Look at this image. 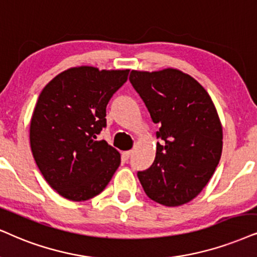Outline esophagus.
Returning <instances> with one entry per match:
<instances>
[{
    "label": "esophagus",
    "mask_w": 257,
    "mask_h": 257,
    "mask_svg": "<svg viewBox=\"0 0 257 257\" xmlns=\"http://www.w3.org/2000/svg\"><path fill=\"white\" fill-rule=\"evenodd\" d=\"M131 155H132V151H126V152H123L122 153V158L124 159V160H128Z\"/></svg>",
    "instance_id": "obj_1"
}]
</instances>
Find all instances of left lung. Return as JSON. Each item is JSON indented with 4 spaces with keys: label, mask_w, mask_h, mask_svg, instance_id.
<instances>
[{
    "label": "left lung",
    "mask_w": 257,
    "mask_h": 257,
    "mask_svg": "<svg viewBox=\"0 0 257 257\" xmlns=\"http://www.w3.org/2000/svg\"><path fill=\"white\" fill-rule=\"evenodd\" d=\"M133 87L160 125L153 165L138 177L152 200L179 206L201 192L220 160L223 132L206 90L188 74L132 71Z\"/></svg>",
    "instance_id": "obj_1"
}]
</instances>
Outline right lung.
I'll list each match as a JSON object with an SVG mask.
<instances>
[{
  "label": "right lung",
  "instance_id": "right-lung-1",
  "mask_svg": "<svg viewBox=\"0 0 257 257\" xmlns=\"http://www.w3.org/2000/svg\"><path fill=\"white\" fill-rule=\"evenodd\" d=\"M129 70L69 69L41 91L29 129L39 170L60 196L83 201L99 194L121 164L119 153L97 141L106 126V105Z\"/></svg>",
  "mask_w": 257,
  "mask_h": 257
}]
</instances>
